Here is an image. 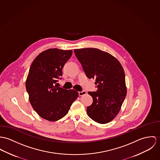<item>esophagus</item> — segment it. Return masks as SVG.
Returning <instances> with one entry per match:
<instances>
[{"label":"esophagus","instance_id":"esophagus-1","mask_svg":"<svg viewBox=\"0 0 160 160\" xmlns=\"http://www.w3.org/2000/svg\"><path fill=\"white\" fill-rule=\"evenodd\" d=\"M87 94V91H79L78 92V94L80 96H83L85 94Z\"/></svg>","mask_w":160,"mask_h":160}]
</instances>
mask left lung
Masks as SVG:
<instances>
[{"instance_id":"1","label":"left lung","mask_w":160,"mask_h":160,"mask_svg":"<svg viewBox=\"0 0 160 160\" xmlns=\"http://www.w3.org/2000/svg\"><path fill=\"white\" fill-rule=\"evenodd\" d=\"M74 53L88 78H95L96 91H89L92 104L87 114L92 120L106 124L113 120L120 110L127 90L124 70L117 58L98 48L74 50Z\"/></svg>"}]
</instances>
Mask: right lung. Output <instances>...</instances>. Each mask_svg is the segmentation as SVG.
Instances as JSON below:
<instances>
[{
    "mask_svg": "<svg viewBox=\"0 0 160 160\" xmlns=\"http://www.w3.org/2000/svg\"><path fill=\"white\" fill-rule=\"evenodd\" d=\"M72 54V50H47L36 57L29 69L26 88L30 103L40 117L50 122L64 117L78 97L77 91L56 85Z\"/></svg>",
    "mask_w": 160,
    "mask_h": 160,
    "instance_id": "obj_1",
    "label": "right lung"
}]
</instances>
